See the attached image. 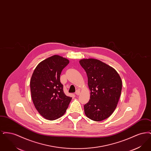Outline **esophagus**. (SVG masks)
I'll list each match as a JSON object with an SVG mask.
<instances>
[{
    "label": "esophagus",
    "mask_w": 151,
    "mask_h": 151,
    "mask_svg": "<svg viewBox=\"0 0 151 151\" xmlns=\"http://www.w3.org/2000/svg\"><path fill=\"white\" fill-rule=\"evenodd\" d=\"M75 94H76V95H78V96L79 95V94H80V90H79V89H78V90H77V91H76V92H75Z\"/></svg>",
    "instance_id": "34e87169"
}]
</instances>
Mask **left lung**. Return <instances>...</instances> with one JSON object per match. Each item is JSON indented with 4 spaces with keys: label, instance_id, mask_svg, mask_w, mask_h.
<instances>
[{
    "label": "left lung",
    "instance_id": "obj_1",
    "mask_svg": "<svg viewBox=\"0 0 151 151\" xmlns=\"http://www.w3.org/2000/svg\"><path fill=\"white\" fill-rule=\"evenodd\" d=\"M88 76L91 91L90 100L84 106L88 118L94 121H103L113 114L122 91L121 78L114 68L96 59L79 61Z\"/></svg>",
    "mask_w": 151,
    "mask_h": 151
}]
</instances>
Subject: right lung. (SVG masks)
I'll list each match as a JSON object with an SVG mask.
<instances>
[{
    "label": "right lung",
    "mask_w": 151,
    "mask_h": 151,
    "mask_svg": "<svg viewBox=\"0 0 151 151\" xmlns=\"http://www.w3.org/2000/svg\"><path fill=\"white\" fill-rule=\"evenodd\" d=\"M69 63L65 58L55 55L36 67L30 81L31 96L38 113L46 119L53 121L64 115L72 97L63 92L60 75Z\"/></svg>",
    "instance_id": "right-lung-1"
}]
</instances>
